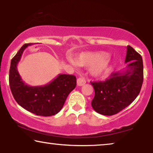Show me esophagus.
Segmentation results:
<instances>
[{"label": "esophagus", "instance_id": "1", "mask_svg": "<svg viewBox=\"0 0 153 153\" xmlns=\"http://www.w3.org/2000/svg\"><path fill=\"white\" fill-rule=\"evenodd\" d=\"M85 82H86V81H85V79L83 78V76L79 77L76 80L77 85H79V86H82V85L85 84Z\"/></svg>", "mask_w": 153, "mask_h": 153}]
</instances>
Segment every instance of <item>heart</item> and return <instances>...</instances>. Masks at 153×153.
<instances>
[{
	"mask_svg": "<svg viewBox=\"0 0 153 153\" xmlns=\"http://www.w3.org/2000/svg\"><path fill=\"white\" fill-rule=\"evenodd\" d=\"M79 66H91V74L95 77H103L109 70L111 59L104 51L83 52L74 58V62Z\"/></svg>",
	"mask_w": 153,
	"mask_h": 153,
	"instance_id": "obj_1",
	"label": "heart"
}]
</instances>
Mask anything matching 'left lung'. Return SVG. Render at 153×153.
<instances>
[{
	"label": "left lung",
	"mask_w": 153,
	"mask_h": 153,
	"mask_svg": "<svg viewBox=\"0 0 153 153\" xmlns=\"http://www.w3.org/2000/svg\"><path fill=\"white\" fill-rule=\"evenodd\" d=\"M125 62V70L112 73L105 81L91 83L95 90L91 105L96 112L104 116L116 114L139 95L143 81L141 56L127 46Z\"/></svg>",
	"instance_id": "8db88e82"
}]
</instances>
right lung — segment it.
<instances>
[{"label":"right lung","instance_id":"obj_1","mask_svg":"<svg viewBox=\"0 0 153 153\" xmlns=\"http://www.w3.org/2000/svg\"><path fill=\"white\" fill-rule=\"evenodd\" d=\"M30 45H23L11 60L9 83L16 102L25 109L37 116H53L61 110L70 92L76 85V76L60 74L45 85L30 86L22 80L17 65L25 49Z\"/></svg>","mask_w":153,"mask_h":153}]
</instances>
